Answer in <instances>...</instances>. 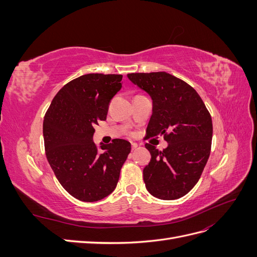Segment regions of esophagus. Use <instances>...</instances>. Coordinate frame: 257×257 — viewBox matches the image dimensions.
I'll list each match as a JSON object with an SVG mask.
<instances>
[{
  "label": "esophagus",
  "mask_w": 257,
  "mask_h": 257,
  "mask_svg": "<svg viewBox=\"0 0 257 257\" xmlns=\"http://www.w3.org/2000/svg\"><path fill=\"white\" fill-rule=\"evenodd\" d=\"M131 145H132V149H133V150H135V149H136V148L138 147V145H137L136 143H132Z\"/></svg>",
  "instance_id": "esophagus-1"
}]
</instances>
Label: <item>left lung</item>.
I'll return each mask as SVG.
<instances>
[{"label":"left lung","instance_id":"8db88e82","mask_svg":"<svg viewBox=\"0 0 257 257\" xmlns=\"http://www.w3.org/2000/svg\"><path fill=\"white\" fill-rule=\"evenodd\" d=\"M128 79L152 98L146 139L164 136L163 151L150 144L144 168L146 188L154 197L173 200L188 194L203 174L211 150L212 120L203 99L190 84L165 72L132 73Z\"/></svg>","mask_w":257,"mask_h":257}]
</instances>
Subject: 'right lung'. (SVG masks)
<instances>
[{
    "label": "right lung",
    "mask_w": 257,
    "mask_h": 257,
    "mask_svg": "<svg viewBox=\"0 0 257 257\" xmlns=\"http://www.w3.org/2000/svg\"><path fill=\"white\" fill-rule=\"evenodd\" d=\"M122 75L87 74L66 83L44 116L46 157L61 185L81 201L109 195L119 181L131 144L115 138L97 151L94 126L106 120L111 98L122 87Z\"/></svg>",
    "instance_id": "right-lung-1"
}]
</instances>
